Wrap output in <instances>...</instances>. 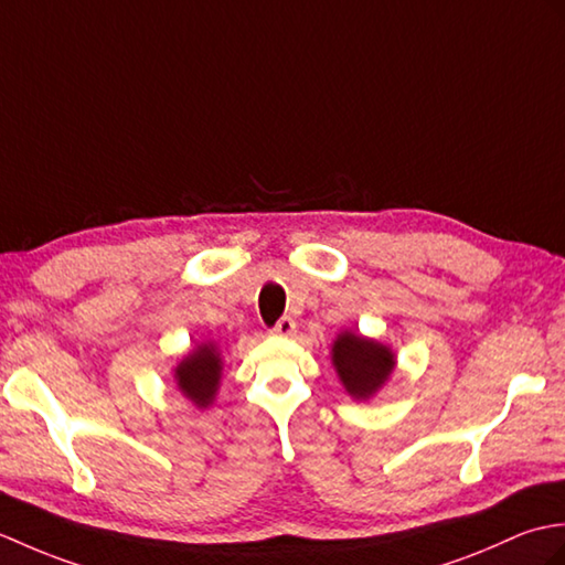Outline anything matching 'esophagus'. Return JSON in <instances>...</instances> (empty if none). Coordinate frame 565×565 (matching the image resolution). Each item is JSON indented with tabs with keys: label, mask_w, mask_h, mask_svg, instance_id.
Instances as JSON below:
<instances>
[{
	"label": "esophagus",
	"mask_w": 565,
	"mask_h": 565,
	"mask_svg": "<svg viewBox=\"0 0 565 565\" xmlns=\"http://www.w3.org/2000/svg\"><path fill=\"white\" fill-rule=\"evenodd\" d=\"M270 333H275V335H292L295 333V321L290 317H282L278 323L273 326Z\"/></svg>",
	"instance_id": "obj_1"
}]
</instances>
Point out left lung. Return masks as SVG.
<instances>
[{"label":"left lung","mask_w":565,"mask_h":565,"mask_svg":"<svg viewBox=\"0 0 565 565\" xmlns=\"http://www.w3.org/2000/svg\"><path fill=\"white\" fill-rule=\"evenodd\" d=\"M333 365L345 392L358 398L372 396L394 370V353L388 348L358 333H341L333 343Z\"/></svg>","instance_id":"1"}]
</instances>
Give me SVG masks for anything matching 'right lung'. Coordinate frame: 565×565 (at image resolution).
Returning a JSON list of instances; mask_svg holds the SVG:
<instances>
[{
	"label": "right lung",
	"mask_w": 565,
	"mask_h": 565,
	"mask_svg": "<svg viewBox=\"0 0 565 565\" xmlns=\"http://www.w3.org/2000/svg\"><path fill=\"white\" fill-rule=\"evenodd\" d=\"M220 355L215 345H198V350L193 355H188L179 370H177V382L181 392L195 401L198 406H207L212 396L217 392V384H220Z\"/></svg>",
	"instance_id": "add662e5"
}]
</instances>
